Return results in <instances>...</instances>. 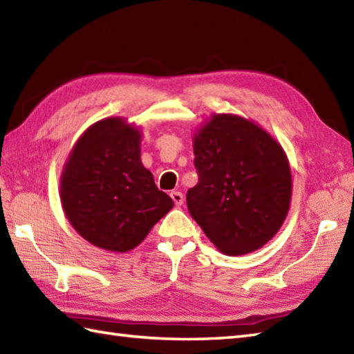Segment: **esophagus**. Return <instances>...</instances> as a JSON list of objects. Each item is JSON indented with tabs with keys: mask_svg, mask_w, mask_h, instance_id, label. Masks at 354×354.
<instances>
[{
	"mask_svg": "<svg viewBox=\"0 0 354 354\" xmlns=\"http://www.w3.org/2000/svg\"><path fill=\"white\" fill-rule=\"evenodd\" d=\"M170 196H171L173 202H175V205L181 207V205L184 204V196H183V193H181V192H171V193H170Z\"/></svg>",
	"mask_w": 354,
	"mask_h": 354,
	"instance_id": "34e87169",
	"label": "esophagus"
}]
</instances>
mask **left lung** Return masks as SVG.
Returning <instances> with one entry per match:
<instances>
[{
  "label": "left lung",
  "instance_id": "8db88e82",
  "mask_svg": "<svg viewBox=\"0 0 354 354\" xmlns=\"http://www.w3.org/2000/svg\"><path fill=\"white\" fill-rule=\"evenodd\" d=\"M198 184L187 207L205 236L227 255L259 250L289 212L292 176L283 147L243 117L214 114L194 133Z\"/></svg>",
  "mask_w": 354,
  "mask_h": 354
}]
</instances>
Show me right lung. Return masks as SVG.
Masks as SVG:
<instances>
[{
    "label": "right lung",
    "mask_w": 354,
    "mask_h": 354,
    "mask_svg": "<svg viewBox=\"0 0 354 354\" xmlns=\"http://www.w3.org/2000/svg\"><path fill=\"white\" fill-rule=\"evenodd\" d=\"M140 142L141 132L126 120L104 118L82 133L64 167V212L73 228L102 250H133L173 207L142 165Z\"/></svg>",
    "instance_id": "right-lung-1"
}]
</instances>
